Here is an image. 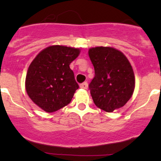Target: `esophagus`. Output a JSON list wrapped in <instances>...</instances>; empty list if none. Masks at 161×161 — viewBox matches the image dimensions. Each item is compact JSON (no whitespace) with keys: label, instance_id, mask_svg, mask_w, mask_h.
<instances>
[{"label":"esophagus","instance_id":"obj_1","mask_svg":"<svg viewBox=\"0 0 161 161\" xmlns=\"http://www.w3.org/2000/svg\"><path fill=\"white\" fill-rule=\"evenodd\" d=\"M80 88L84 89V90H86L88 88V83L86 82H84L80 84Z\"/></svg>","mask_w":161,"mask_h":161}]
</instances>
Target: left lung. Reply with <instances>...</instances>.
<instances>
[{
  "mask_svg": "<svg viewBox=\"0 0 161 161\" xmlns=\"http://www.w3.org/2000/svg\"><path fill=\"white\" fill-rule=\"evenodd\" d=\"M95 76L89 85L96 106L107 112L122 108L132 96L135 75L124 53L109 47L89 50Z\"/></svg>",
  "mask_w": 161,
  "mask_h": 161,
  "instance_id": "8db88e82",
  "label": "left lung"
}]
</instances>
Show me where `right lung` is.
<instances>
[{"mask_svg":"<svg viewBox=\"0 0 161 161\" xmlns=\"http://www.w3.org/2000/svg\"><path fill=\"white\" fill-rule=\"evenodd\" d=\"M80 50L65 46H50L32 61L25 78L30 98L48 113L69 104L79 89L74 72L69 67Z\"/></svg>","mask_w":161,"mask_h":161,"instance_id":"right-lung-1","label":"right lung"}]
</instances>
